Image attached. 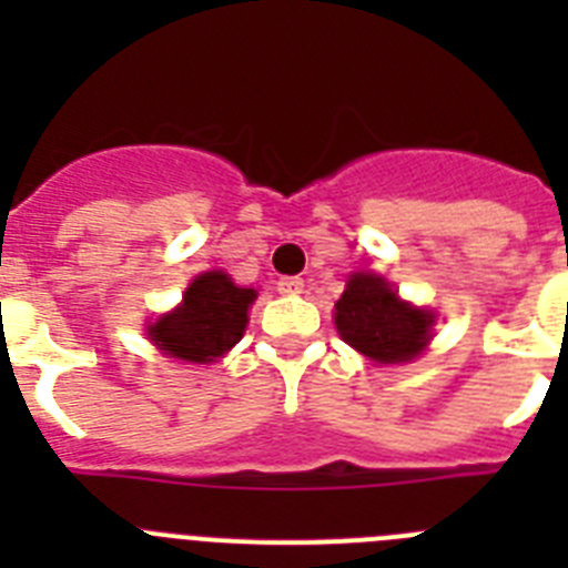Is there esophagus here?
Instances as JSON below:
<instances>
[{"instance_id": "1", "label": "esophagus", "mask_w": 568, "mask_h": 568, "mask_svg": "<svg viewBox=\"0 0 568 568\" xmlns=\"http://www.w3.org/2000/svg\"><path fill=\"white\" fill-rule=\"evenodd\" d=\"M304 290V278H298V275H284V278H278V293L281 295H295Z\"/></svg>"}]
</instances>
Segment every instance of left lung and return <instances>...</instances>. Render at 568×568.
Returning <instances> with one entry per match:
<instances>
[{
	"label": "left lung",
	"instance_id": "obj_1",
	"mask_svg": "<svg viewBox=\"0 0 568 568\" xmlns=\"http://www.w3.org/2000/svg\"><path fill=\"white\" fill-rule=\"evenodd\" d=\"M433 313L398 298L381 275L355 273L335 304L341 338L378 364L413 361L429 344Z\"/></svg>",
	"mask_w": 568,
	"mask_h": 568
}]
</instances>
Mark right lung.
Wrapping results in <instances>:
<instances>
[{"mask_svg":"<svg viewBox=\"0 0 568 568\" xmlns=\"http://www.w3.org/2000/svg\"><path fill=\"white\" fill-rule=\"evenodd\" d=\"M253 298L255 290L235 287L222 270L204 273L187 287L182 307L150 327V338L179 361H213L244 335Z\"/></svg>","mask_w":568,"mask_h":568,"instance_id":"obj_1","label":"right lung"}]
</instances>
